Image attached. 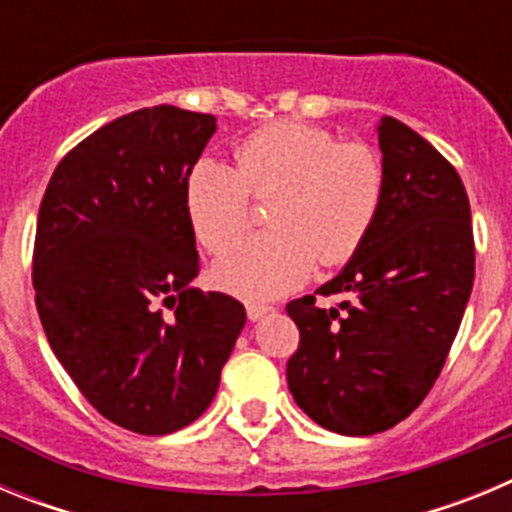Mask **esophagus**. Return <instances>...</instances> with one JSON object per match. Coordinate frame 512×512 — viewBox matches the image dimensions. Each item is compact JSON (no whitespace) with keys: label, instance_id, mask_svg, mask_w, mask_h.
<instances>
[{"label":"esophagus","instance_id":"esophagus-1","mask_svg":"<svg viewBox=\"0 0 512 512\" xmlns=\"http://www.w3.org/2000/svg\"><path fill=\"white\" fill-rule=\"evenodd\" d=\"M274 307L271 305H261V302H248L246 305V312H248V320H259L264 318L266 312H271Z\"/></svg>","mask_w":512,"mask_h":512}]
</instances>
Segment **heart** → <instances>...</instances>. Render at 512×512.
Segmentation results:
<instances>
[{"instance_id":"1","label":"heart","mask_w":512,"mask_h":512,"mask_svg":"<svg viewBox=\"0 0 512 512\" xmlns=\"http://www.w3.org/2000/svg\"><path fill=\"white\" fill-rule=\"evenodd\" d=\"M238 169L200 158L187 176L189 223L210 253H225L251 228V192L277 194L274 230L217 261L212 279L243 300H271L307 282L315 261L346 264L366 241L384 197L382 158L366 143H341L300 120L264 125L238 151Z\"/></svg>"}]
</instances>
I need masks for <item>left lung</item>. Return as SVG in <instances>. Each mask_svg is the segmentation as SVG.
<instances>
[{
    "mask_svg": "<svg viewBox=\"0 0 512 512\" xmlns=\"http://www.w3.org/2000/svg\"><path fill=\"white\" fill-rule=\"evenodd\" d=\"M384 197L341 274L315 294H348L325 311L287 305L300 346L287 361L295 402L341 436L382 433L431 392L474 284L467 189L454 166L395 117L377 125Z\"/></svg>",
    "mask_w": 512,
    "mask_h": 512,
    "instance_id": "left-lung-1",
    "label": "left lung"
}]
</instances>
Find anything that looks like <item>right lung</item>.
Returning <instances> with one entry per match:
<instances>
[{
  "label": "right lung",
  "instance_id": "right-lung-1",
  "mask_svg": "<svg viewBox=\"0 0 512 512\" xmlns=\"http://www.w3.org/2000/svg\"><path fill=\"white\" fill-rule=\"evenodd\" d=\"M215 117L158 104L61 158L43 194L33 287L53 354L99 415L143 436L194 423L246 325L200 274L187 176Z\"/></svg>",
  "mask_w": 512,
  "mask_h": 512
}]
</instances>
